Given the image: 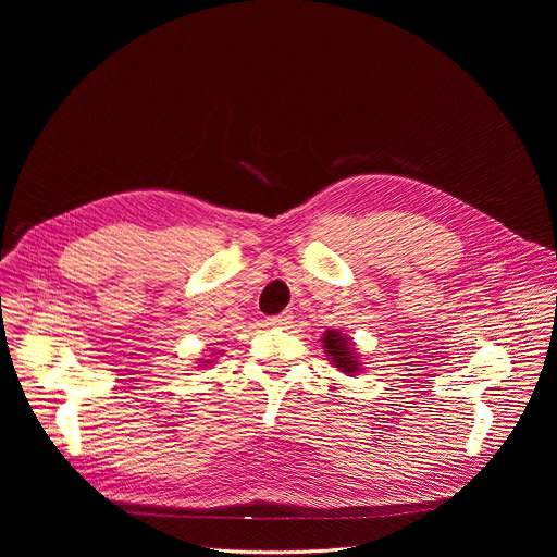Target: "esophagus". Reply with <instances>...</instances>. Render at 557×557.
<instances>
[{
	"label": "esophagus",
	"instance_id": "esophagus-1",
	"mask_svg": "<svg viewBox=\"0 0 557 557\" xmlns=\"http://www.w3.org/2000/svg\"><path fill=\"white\" fill-rule=\"evenodd\" d=\"M290 322H293V312H290V310H284V312H280V314H273V317H269V320H267L269 326H277V329H284V326H288Z\"/></svg>",
	"mask_w": 557,
	"mask_h": 557
}]
</instances>
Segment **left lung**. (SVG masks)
<instances>
[{
  "mask_svg": "<svg viewBox=\"0 0 557 557\" xmlns=\"http://www.w3.org/2000/svg\"><path fill=\"white\" fill-rule=\"evenodd\" d=\"M324 348L329 352V359L346 374H355L359 370V361H357V355L352 352L348 339L339 333V331H326L324 335Z\"/></svg>",
  "mask_w": 557,
  "mask_h": 557,
  "instance_id": "8db88e82",
  "label": "left lung"
}]
</instances>
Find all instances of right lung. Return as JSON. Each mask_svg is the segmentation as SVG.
I'll return each mask as SVG.
<instances>
[{"label": "right lung", "mask_w": 557, "mask_h": 557, "mask_svg": "<svg viewBox=\"0 0 557 557\" xmlns=\"http://www.w3.org/2000/svg\"><path fill=\"white\" fill-rule=\"evenodd\" d=\"M202 363H209V361H202Z\"/></svg>", "instance_id": "right-lung-1"}]
</instances>
